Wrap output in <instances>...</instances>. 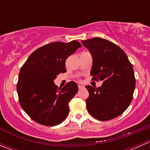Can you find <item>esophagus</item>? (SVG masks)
<instances>
[{"label": "esophagus", "mask_w": 150, "mask_h": 150, "mask_svg": "<svg viewBox=\"0 0 150 150\" xmlns=\"http://www.w3.org/2000/svg\"><path fill=\"white\" fill-rule=\"evenodd\" d=\"M84 88L83 86H81V85H78V88H79V89H82V88Z\"/></svg>", "instance_id": "1"}]
</instances>
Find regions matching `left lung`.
<instances>
[{
  "label": "left lung",
  "instance_id": "1",
  "mask_svg": "<svg viewBox=\"0 0 150 150\" xmlns=\"http://www.w3.org/2000/svg\"><path fill=\"white\" fill-rule=\"evenodd\" d=\"M81 43L93 59L92 80L103 82L99 88L86 86L89 93L86 108L97 120L115 118L125 112L132 100L136 86L132 64L126 54L110 40L93 38Z\"/></svg>",
  "mask_w": 150,
  "mask_h": 150
}]
</instances>
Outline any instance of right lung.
Returning <instances> with one entry per match:
<instances>
[{
    "mask_svg": "<svg viewBox=\"0 0 150 150\" xmlns=\"http://www.w3.org/2000/svg\"><path fill=\"white\" fill-rule=\"evenodd\" d=\"M81 46L77 40L48 43L32 53L22 67L16 91L22 109L34 121L54 126L67 117L68 104L78 92V85L70 81L58 88L54 81L67 72V58Z\"/></svg>",
    "mask_w": 150,
    "mask_h": 150,
    "instance_id": "1",
    "label": "right lung"
}]
</instances>
